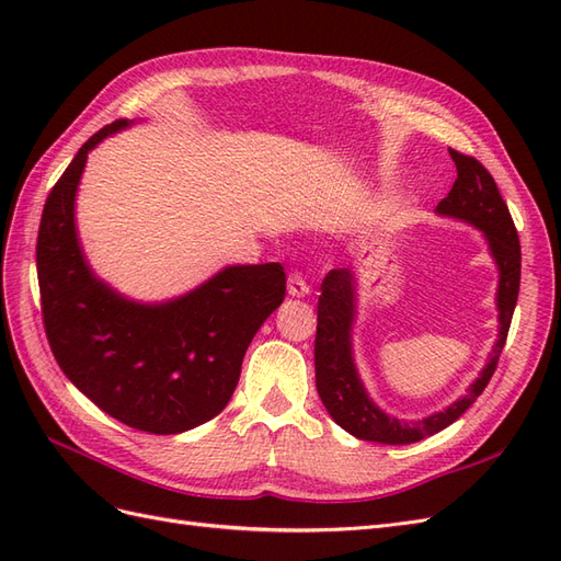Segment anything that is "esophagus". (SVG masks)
I'll return each instance as SVG.
<instances>
[{
    "mask_svg": "<svg viewBox=\"0 0 561 561\" xmlns=\"http://www.w3.org/2000/svg\"><path fill=\"white\" fill-rule=\"evenodd\" d=\"M287 295L290 297H307L309 295V283L304 278L301 271H290L287 274Z\"/></svg>",
    "mask_w": 561,
    "mask_h": 561,
    "instance_id": "esophagus-1",
    "label": "esophagus"
}]
</instances>
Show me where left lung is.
<instances>
[{"mask_svg":"<svg viewBox=\"0 0 561 561\" xmlns=\"http://www.w3.org/2000/svg\"><path fill=\"white\" fill-rule=\"evenodd\" d=\"M456 163V180L451 192L437 203V213L463 219L478 227L489 241L491 257L499 264V342L491 351V358L482 375L474 379L468 393L449 404L445 412L431 414L421 421H400L383 414L369 400L358 379V371L351 355V325L355 316V278L351 268H332L322 280L318 297V330H316V388L330 416L367 443L381 445H412L419 439L445 431L461 416L468 407L482 396L489 379L494 377L501 351L511 330L515 304L519 295L522 250L515 222L507 210L499 186L486 168L461 151L449 149Z\"/></svg>","mask_w":561,"mask_h":561,"instance_id":"8db88e82","label":"left lung"}]
</instances>
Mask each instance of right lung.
Returning <instances> with one entry per match:
<instances>
[{
	"label": "right lung",
	"instance_id": "1",
	"mask_svg": "<svg viewBox=\"0 0 561 561\" xmlns=\"http://www.w3.org/2000/svg\"><path fill=\"white\" fill-rule=\"evenodd\" d=\"M126 118L81 145L54 184L37 236V278L48 346L65 377L100 410L135 431L175 435L225 410L243 355L285 299L278 262L227 266L190 295L135 304L83 260L75 196L89 151Z\"/></svg>",
	"mask_w": 561,
	"mask_h": 561
}]
</instances>
